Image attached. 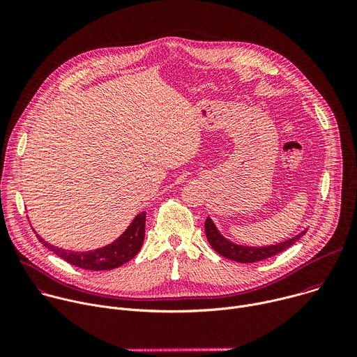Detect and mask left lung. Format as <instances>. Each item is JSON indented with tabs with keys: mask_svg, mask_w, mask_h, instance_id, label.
<instances>
[{
	"mask_svg": "<svg viewBox=\"0 0 357 357\" xmlns=\"http://www.w3.org/2000/svg\"><path fill=\"white\" fill-rule=\"evenodd\" d=\"M307 230L308 229H305L303 231L294 236L292 238L281 241L278 244H271L266 247H250V245L236 244L227 240L225 236H222V233L218 230L216 225L211 218H208L205 222V233L213 250L219 252L220 256L237 263H257L266 259H271L277 256V254L289 248L295 241H298L305 233H307Z\"/></svg>",
	"mask_w": 357,
	"mask_h": 357,
	"instance_id": "obj_1",
	"label": "left lung"
}]
</instances>
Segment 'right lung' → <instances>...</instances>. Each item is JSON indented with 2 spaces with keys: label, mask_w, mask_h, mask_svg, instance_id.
Wrapping results in <instances>:
<instances>
[{
  "label": "right lung",
  "mask_w": 357,
  "mask_h": 357,
  "mask_svg": "<svg viewBox=\"0 0 357 357\" xmlns=\"http://www.w3.org/2000/svg\"><path fill=\"white\" fill-rule=\"evenodd\" d=\"M145 218V212L138 213L117 240H114L112 244L90 251L63 250L45 241L39 234H36V237L47 250L54 251L56 256H59L72 266L91 271L113 270L126 264L137 256V252L144 243Z\"/></svg>",
  "instance_id": "right-lung-1"
}]
</instances>
